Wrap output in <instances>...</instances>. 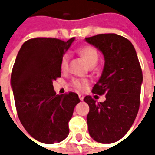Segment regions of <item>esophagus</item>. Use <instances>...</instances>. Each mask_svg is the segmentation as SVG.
Returning <instances> with one entry per match:
<instances>
[{"instance_id": "esophagus-1", "label": "esophagus", "mask_w": 155, "mask_h": 155, "mask_svg": "<svg viewBox=\"0 0 155 155\" xmlns=\"http://www.w3.org/2000/svg\"><path fill=\"white\" fill-rule=\"evenodd\" d=\"M79 98H80V100H81V101H83V100H84V95H83V94H79Z\"/></svg>"}]
</instances>
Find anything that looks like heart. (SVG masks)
I'll use <instances>...</instances> for the list:
<instances>
[{"mask_svg": "<svg viewBox=\"0 0 155 155\" xmlns=\"http://www.w3.org/2000/svg\"><path fill=\"white\" fill-rule=\"evenodd\" d=\"M78 53L80 54L81 57L84 59V61H86L90 66L91 65H95L97 63L98 60H99V54L98 51L94 49L93 46H90V45H86L84 47L81 48ZM69 62H70V54H64L62 58H61V67L62 71H67L69 68ZM87 84V81L85 80H80V79H74L71 81V85L72 87L74 88L75 90L78 91H83Z\"/></svg>", "mask_w": 155, "mask_h": 155, "instance_id": "b5f03b06", "label": "heart"}]
</instances>
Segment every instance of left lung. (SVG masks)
<instances>
[{"mask_svg": "<svg viewBox=\"0 0 155 155\" xmlns=\"http://www.w3.org/2000/svg\"><path fill=\"white\" fill-rule=\"evenodd\" d=\"M85 41L102 52L104 65L94 94H105L97 103L91 96L87 124L91 138L99 143H111L122 139L132 126L139 111L143 74L136 51L128 39L116 34H100Z\"/></svg>", "mask_w": 155, "mask_h": 155, "instance_id": "obj_1", "label": "left lung"}]
</instances>
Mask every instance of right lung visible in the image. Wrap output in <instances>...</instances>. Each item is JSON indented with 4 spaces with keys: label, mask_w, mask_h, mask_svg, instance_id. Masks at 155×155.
I'll return each mask as SVG.
<instances>
[{
    "label": "right lung",
    "mask_w": 155,
    "mask_h": 155,
    "mask_svg": "<svg viewBox=\"0 0 155 155\" xmlns=\"http://www.w3.org/2000/svg\"><path fill=\"white\" fill-rule=\"evenodd\" d=\"M74 40H28L12 69L11 84L20 121L41 143H59L67 137L68 123L81 101L74 92L56 94L53 87V81L61 75V58Z\"/></svg>",
    "instance_id": "obj_1"
}]
</instances>
